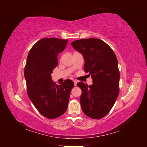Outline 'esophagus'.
Here are the masks:
<instances>
[{"mask_svg":"<svg viewBox=\"0 0 147 147\" xmlns=\"http://www.w3.org/2000/svg\"><path fill=\"white\" fill-rule=\"evenodd\" d=\"M74 85L75 86H77V81H76V80H74Z\"/></svg>","mask_w":147,"mask_h":147,"instance_id":"esophagus-1","label":"esophagus"}]
</instances>
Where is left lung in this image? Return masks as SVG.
Returning a JSON list of instances; mask_svg holds the SVG:
<instances>
[{
  "instance_id": "1",
  "label": "left lung",
  "mask_w": 147,
  "mask_h": 147,
  "mask_svg": "<svg viewBox=\"0 0 147 147\" xmlns=\"http://www.w3.org/2000/svg\"><path fill=\"white\" fill-rule=\"evenodd\" d=\"M71 45L82 53L85 63L84 72L92 79V85L81 82L80 104L83 113L92 119L107 115L119 94V72L115 53L101 40L91 38L74 41Z\"/></svg>"
}]
</instances>
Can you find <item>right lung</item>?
Listing matches in <instances>:
<instances>
[{
	"mask_svg": "<svg viewBox=\"0 0 147 147\" xmlns=\"http://www.w3.org/2000/svg\"><path fill=\"white\" fill-rule=\"evenodd\" d=\"M68 41L42 38L34 44L27 57L24 77L28 96L39 113L49 119L59 117L65 112L74 86L69 79L56 84L51 75L57 65V55L64 50Z\"/></svg>",
	"mask_w": 147,
	"mask_h": 147,
	"instance_id": "add662e5",
	"label": "right lung"
}]
</instances>
